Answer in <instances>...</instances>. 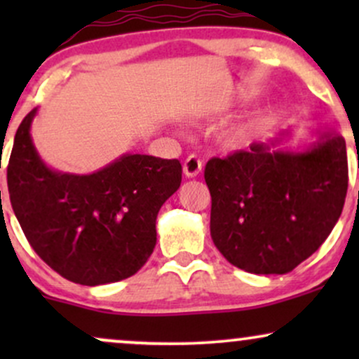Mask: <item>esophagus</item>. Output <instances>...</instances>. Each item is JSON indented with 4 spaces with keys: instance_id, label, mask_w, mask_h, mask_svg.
I'll use <instances>...</instances> for the list:
<instances>
[{
    "instance_id": "obj_1",
    "label": "esophagus",
    "mask_w": 359,
    "mask_h": 359,
    "mask_svg": "<svg viewBox=\"0 0 359 359\" xmlns=\"http://www.w3.org/2000/svg\"><path fill=\"white\" fill-rule=\"evenodd\" d=\"M184 174L185 177H197L203 170V160L196 155H189L187 158L184 160Z\"/></svg>"
}]
</instances>
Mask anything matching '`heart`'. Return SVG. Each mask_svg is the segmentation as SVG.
I'll return each instance as SVG.
<instances>
[{
  "mask_svg": "<svg viewBox=\"0 0 359 359\" xmlns=\"http://www.w3.org/2000/svg\"><path fill=\"white\" fill-rule=\"evenodd\" d=\"M259 125H262V123L257 121V119H255V121L241 123V125L231 128L228 133H224L222 143H224L226 148H231V150L250 145V143L253 142V138L257 137Z\"/></svg>",
  "mask_w": 359,
  "mask_h": 359,
  "instance_id": "heart-1",
  "label": "heart"
}]
</instances>
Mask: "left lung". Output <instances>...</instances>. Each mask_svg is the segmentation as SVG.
Returning a JSON list of instances; mask_svg holds the SVG:
<instances>
[{"label": "left lung", "mask_w": 359, "mask_h": 359, "mask_svg": "<svg viewBox=\"0 0 359 359\" xmlns=\"http://www.w3.org/2000/svg\"><path fill=\"white\" fill-rule=\"evenodd\" d=\"M250 150L211 158L204 179L211 192V238L238 269L283 275L311 257L343 212L348 192L346 142L324 133L307 151Z\"/></svg>", "instance_id": "8db88e82"}]
</instances>
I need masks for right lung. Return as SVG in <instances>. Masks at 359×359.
Returning <instances> with one entry per match:
<instances>
[{
	"label": "right lung",
	"mask_w": 359,
	"mask_h": 359,
	"mask_svg": "<svg viewBox=\"0 0 359 359\" xmlns=\"http://www.w3.org/2000/svg\"><path fill=\"white\" fill-rule=\"evenodd\" d=\"M35 114L16 130L6 168L11 208L28 243L74 283L102 285L135 275L155 248L156 214L180 187V162L126 154L94 174H60L36 154Z\"/></svg>",
	"instance_id": "add662e5"
}]
</instances>
